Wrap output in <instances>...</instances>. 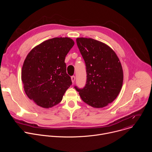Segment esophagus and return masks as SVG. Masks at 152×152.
<instances>
[{
    "mask_svg": "<svg viewBox=\"0 0 152 152\" xmlns=\"http://www.w3.org/2000/svg\"><path fill=\"white\" fill-rule=\"evenodd\" d=\"M71 79H72V82L74 83V82H75V76H72L71 77Z\"/></svg>",
    "mask_w": 152,
    "mask_h": 152,
    "instance_id": "34e87169",
    "label": "esophagus"
}]
</instances>
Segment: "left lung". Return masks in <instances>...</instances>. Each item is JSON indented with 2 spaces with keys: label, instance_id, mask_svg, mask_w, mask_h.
Returning a JSON list of instances; mask_svg holds the SVG:
<instances>
[{
  "label": "left lung",
  "instance_id": "left-lung-1",
  "mask_svg": "<svg viewBox=\"0 0 152 152\" xmlns=\"http://www.w3.org/2000/svg\"><path fill=\"white\" fill-rule=\"evenodd\" d=\"M76 42L85 63L86 82L83 88H74L82 100L94 107L113 102L123 85V72L118 58L104 43L92 38H77Z\"/></svg>",
  "mask_w": 152,
  "mask_h": 152
}]
</instances>
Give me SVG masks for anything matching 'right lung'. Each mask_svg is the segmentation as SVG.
Wrapping results in <instances>:
<instances>
[{
	"label": "right lung",
	"mask_w": 152,
	"mask_h": 152,
	"mask_svg": "<svg viewBox=\"0 0 152 152\" xmlns=\"http://www.w3.org/2000/svg\"><path fill=\"white\" fill-rule=\"evenodd\" d=\"M70 38H54L34 48L21 70V80L28 97L42 107L59 103L72 84L65 58L74 46Z\"/></svg>",
	"instance_id": "add662e5"
}]
</instances>
